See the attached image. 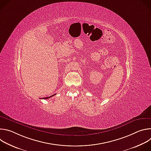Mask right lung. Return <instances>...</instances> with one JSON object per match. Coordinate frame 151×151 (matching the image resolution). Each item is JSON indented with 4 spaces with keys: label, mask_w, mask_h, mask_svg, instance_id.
Here are the masks:
<instances>
[{
    "label": "right lung",
    "mask_w": 151,
    "mask_h": 151,
    "mask_svg": "<svg viewBox=\"0 0 151 151\" xmlns=\"http://www.w3.org/2000/svg\"><path fill=\"white\" fill-rule=\"evenodd\" d=\"M55 94H54V95H52V96H50V97H44V98H43L44 99H49V98H50V97H52L53 96H54Z\"/></svg>",
    "instance_id": "1"
}]
</instances>
